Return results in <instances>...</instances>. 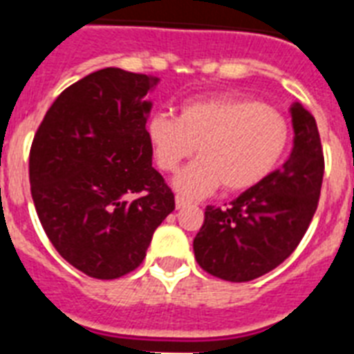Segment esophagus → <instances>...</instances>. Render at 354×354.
Returning a JSON list of instances; mask_svg holds the SVG:
<instances>
[{
  "label": "esophagus",
  "instance_id": "esophagus-1",
  "mask_svg": "<svg viewBox=\"0 0 354 354\" xmlns=\"http://www.w3.org/2000/svg\"><path fill=\"white\" fill-rule=\"evenodd\" d=\"M176 209H182V207H185V205H189V202L185 198H182V196H176Z\"/></svg>",
  "mask_w": 354,
  "mask_h": 354
}]
</instances>
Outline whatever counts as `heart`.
Wrapping results in <instances>:
<instances>
[{
  "label": "heart",
  "instance_id": "1",
  "mask_svg": "<svg viewBox=\"0 0 354 354\" xmlns=\"http://www.w3.org/2000/svg\"><path fill=\"white\" fill-rule=\"evenodd\" d=\"M147 133L163 171H176L198 152V160L172 182L185 198H202L221 185L230 193L257 187L285 158L290 139L288 122L279 112L244 97L189 101L178 119L154 113Z\"/></svg>",
  "mask_w": 354,
  "mask_h": 354
}]
</instances>
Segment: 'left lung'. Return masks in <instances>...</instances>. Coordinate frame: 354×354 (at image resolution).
Here are the masks:
<instances>
[{
  "label": "left lung",
  "mask_w": 354,
  "mask_h": 354,
  "mask_svg": "<svg viewBox=\"0 0 354 354\" xmlns=\"http://www.w3.org/2000/svg\"><path fill=\"white\" fill-rule=\"evenodd\" d=\"M290 115L294 147L283 167L226 209L205 207L193 250L207 274L232 283L257 279L279 266L307 232L324 182V150L316 119L299 102Z\"/></svg>",
  "instance_id": "left-lung-1"
}]
</instances>
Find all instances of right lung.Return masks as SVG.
Instances as JSON below:
<instances>
[{
	"instance_id": "obj_1",
	"label": "right lung",
	"mask_w": 354,
	"mask_h": 354,
	"mask_svg": "<svg viewBox=\"0 0 354 354\" xmlns=\"http://www.w3.org/2000/svg\"><path fill=\"white\" fill-rule=\"evenodd\" d=\"M158 77L99 69L64 90L38 127L30 194L57 252L95 279L143 263L174 194L152 167L145 101Z\"/></svg>"
}]
</instances>
